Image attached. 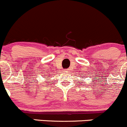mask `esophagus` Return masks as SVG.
<instances>
[{"label":"esophagus","instance_id":"obj_1","mask_svg":"<svg viewBox=\"0 0 127 127\" xmlns=\"http://www.w3.org/2000/svg\"><path fill=\"white\" fill-rule=\"evenodd\" d=\"M64 71H65V72H68V71H69V69H65V70H64Z\"/></svg>","mask_w":127,"mask_h":127}]
</instances>
